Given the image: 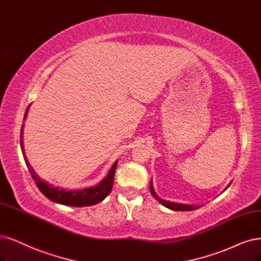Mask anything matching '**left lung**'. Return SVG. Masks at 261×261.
Instances as JSON below:
<instances>
[{
	"label": "left lung",
	"instance_id": "1",
	"mask_svg": "<svg viewBox=\"0 0 261 261\" xmlns=\"http://www.w3.org/2000/svg\"><path fill=\"white\" fill-rule=\"evenodd\" d=\"M150 192L153 198H156V200H158L162 205H165L166 207L172 210V211H194L196 208H199V206H195V205H189V204H181V203H175V202H171V201H166L161 198H159L157 196V194L153 190V186H152V180H150Z\"/></svg>",
	"mask_w": 261,
	"mask_h": 261
}]
</instances>
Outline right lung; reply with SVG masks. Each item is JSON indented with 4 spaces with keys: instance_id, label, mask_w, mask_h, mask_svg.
I'll list each match as a JSON object with an SVG mask.
<instances>
[{
    "instance_id": "obj_1",
    "label": "right lung",
    "mask_w": 261,
    "mask_h": 261,
    "mask_svg": "<svg viewBox=\"0 0 261 261\" xmlns=\"http://www.w3.org/2000/svg\"><path fill=\"white\" fill-rule=\"evenodd\" d=\"M30 108V105H29ZM25 111L24 114V119L27 118L28 115V110ZM23 129V124L21 127V136H20V146H21V150H22V155L25 161V165L30 171V174L32 176V178L34 179L36 186L38 187V189L41 190L42 194L48 198L49 200H51L53 202H56V203L59 204H63V205H70V206H76V207H82V206H90V205H94L99 202L103 201L106 197L110 195V192L112 191L113 188V182H114V175H115V171H116V167H117V162L115 161V163L113 165L112 169L110 170L109 174L106 175L98 185L89 187V188H84V189H80V190H67L64 188H60L54 186L49 182H47L46 180H43L40 178L36 173L34 172L32 166L29 163L25 152L23 149V140H22V131Z\"/></svg>"
}]
</instances>
